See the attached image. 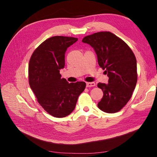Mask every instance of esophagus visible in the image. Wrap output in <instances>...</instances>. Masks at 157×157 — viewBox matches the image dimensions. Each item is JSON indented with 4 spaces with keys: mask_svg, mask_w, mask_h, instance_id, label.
I'll use <instances>...</instances> for the list:
<instances>
[{
    "mask_svg": "<svg viewBox=\"0 0 157 157\" xmlns=\"http://www.w3.org/2000/svg\"><path fill=\"white\" fill-rule=\"evenodd\" d=\"M96 86V83L94 82H86V87H92Z\"/></svg>",
    "mask_w": 157,
    "mask_h": 157,
    "instance_id": "34e87169",
    "label": "esophagus"
}]
</instances>
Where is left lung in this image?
<instances>
[{
    "instance_id": "left-lung-1",
    "label": "left lung",
    "mask_w": 157,
    "mask_h": 157,
    "mask_svg": "<svg viewBox=\"0 0 157 157\" xmlns=\"http://www.w3.org/2000/svg\"><path fill=\"white\" fill-rule=\"evenodd\" d=\"M97 55L98 64L105 69L108 83H98L103 96L98 107L107 113L119 111L132 97L137 83V61L129 46L110 32H99L83 38Z\"/></svg>"
}]
</instances>
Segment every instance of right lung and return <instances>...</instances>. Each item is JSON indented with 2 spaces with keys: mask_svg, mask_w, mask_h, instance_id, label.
I'll use <instances>...</instances> for the list:
<instances>
[{
  "mask_svg": "<svg viewBox=\"0 0 157 157\" xmlns=\"http://www.w3.org/2000/svg\"><path fill=\"white\" fill-rule=\"evenodd\" d=\"M77 38L55 36L46 40L33 52L29 63V85L37 101L52 116L62 118L73 111L84 82L69 83L61 78L65 54Z\"/></svg>",
  "mask_w": 157,
  "mask_h": 157,
  "instance_id": "obj_1",
  "label": "right lung"
}]
</instances>
